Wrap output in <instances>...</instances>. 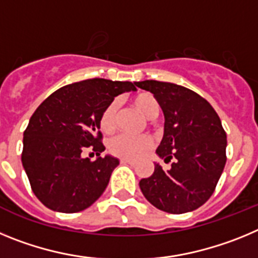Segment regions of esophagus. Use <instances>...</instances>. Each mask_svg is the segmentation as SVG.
<instances>
[{"instance_id": "esophagus-1", "label": "esophagus", "mask_w": 258, "mask_h": 258, "mask_svg": "<svg viewBox=\"0 0 258 258\" xmlns=\"http://www.w3.org/2000/svg\"><path fill=\"white\" fill-rule=\"evenodd\" d=\"M120 163H121V164H129V165H136V161L127 160V159H121V160H120Z\"/></svg>"}]
</instances>
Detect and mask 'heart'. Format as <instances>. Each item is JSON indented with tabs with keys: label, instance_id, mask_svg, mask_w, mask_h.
Here are the masks:
<instances>
[{
	"label": "heart",
	"instance_id": "heart-1",
	"mask_svg": "<svg viewBox=\"0 0 258 258\" xmlns=\"http://www.w3.org/2000/svg\"><path fill=\"white\" fill-rule=\"evenodd\" d=\"M132 104L147 118H155L160 112V106L156 98L150 93H140L132 98ZM120 103L117 101H112L104 108L101 115L99 125L104 133H112L117 125V113ZM154 147V141L149 136L133 137L127 134H120L111 140L108 149L111 154L116 155L122 159H132L137 160L145 156L150 150Z\"/></svg>",
	"mask_w": 258,
	"mask_h": 258
}]
</instances>
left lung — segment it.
Returning <instances> with one entry per match:
<instances>
[{
    "label": "left lung",
    "mask_w": 258,
    "mask_h": 258,
    "mask_svg": "<svg viewBox=\"0 0 258 258\" xmlns=\"http://www.w3.org/2000/svg\"><path fill=\"white\" fill-rule=\"evenodd\" d=\"M136 85L152 93L164 113V136L156 154L170 161L155 164L151 177L140 181L145 198L160 211L191 212L212 197L226 164V133L213 107L181 85L146 80Z\"/></svg>",
    "instance_id": "left-lung-1"
}]
</instances>
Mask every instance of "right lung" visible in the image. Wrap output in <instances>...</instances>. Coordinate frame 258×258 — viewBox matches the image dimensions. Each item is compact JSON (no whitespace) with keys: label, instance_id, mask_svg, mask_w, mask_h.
<instances>
[{"label":"right lung","instance_id":"obj_1","mask_svg":"<svg viewBox=\"0 0 258 258\" xmlns=\"http://www.w3.org/2000/svg\"><path fill=\"white\" fill-rule=\"evenodd\" d=\"M136 83L89 79L58 89L29 118L23 137L22 163L33 194L45 207L76 213L92 206L106 190L118 165L116 157H101L99 120L116 95L137 90ZM92 149L95 162L84 159Z\"/></svg>","mask_w":258,"mask_h":258}]
</instances>
